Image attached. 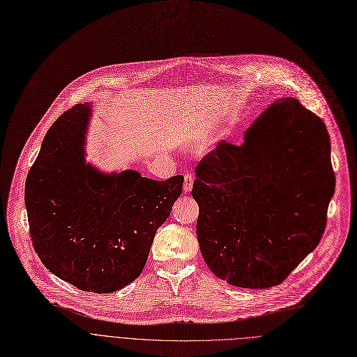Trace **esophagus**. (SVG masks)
I'll list each match as a JSON object with an SVG mask.
<instances>
[{"label":"esophagus","instance_id":"1","mask_svg":"<svg viewBox=\"0 0 357 357\" xmlns=\"http://www.w3.org/2000/svg\"><path fill=\"white\" fill-rule=\"evenodd\" d=\"M193 188V176L190 174H185V179H183V192L189 193Z\"/></svg>","mask_w":357,"mask_h":357}]
</instances>
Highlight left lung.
Instances as JSON below:
<instances>
[{"instance_id":"8db88e82","label":"left lung","mask_w":357,"mask_h":357,"mask_svg":"<svg viewBox=\"0 0 357 357\" xmlns=\"http://www.w3.org/2000/svg\"><path fill=\"white\" fill-rule=\"evenodd\" d=\"M200 252L228 284H280L319 244L335 192L329 135L294 98L266 107L244 143L221 142L195 169Z\"/></svg>"}]
</instances>
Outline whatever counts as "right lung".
I'll use <instances>...</instances> for the list:
<instances>
[{
  "instance_id": "add662e5",
  "label": "right lung",
  "mask_w": 357,
  "mask_h": 357,
  "mask_svg": "<svg viewBox=\"0 0 357 357\" xmlns=\"http://www.w3.org/2000/svg\"><path fill=\"white\" fill-rule=\"evenodd\" d=\"M91 103L64 112L25 185L31 240L42 264L84 291L112 293L144 269L157 229L182 193L183 176L105 174L85 161Z\"/></svg>"
}]
</instances>
